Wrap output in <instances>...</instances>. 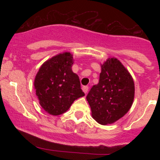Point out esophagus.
<instances>
[{
	"instance_id": "esophagus-1",
	"label": "esophagus",
	"mask_w": 160,
	"mask_h": 160,
	"mask_svg": "<svg viewBox=\"0 0 160 160\" xmlns=\"http://www.w3.org/2000/svg\"><path fill=\"white\" fill-rule=\"evenodd\" d=\"M82 89H83V91L87 94L88 92V89H89V88H88V86H84V87H83V88H82Z\"/></svg>"
}]
</instances>
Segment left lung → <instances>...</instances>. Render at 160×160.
<instances>
[{
	"label": "left lung",
	"instance_id": "left-lung-1",
	"mask_svg": "<svg viewBox=\"0 0 160 160\" xmlns=\"http://www.w3.org/2000/svg\"><path fill=\"white\" fill-rule=\"evenodd\" d=\"M101 66L99 82L92 87L87 101L93 118L106 125L117 122L130 110L135 98V83L117 58H108Z\"/></svg>",
	"mask_w": 160,
	"mask_h": 160
}]
</instances>
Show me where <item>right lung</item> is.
<instances>
[{
    "instance_id": "add662e5",
    "label": "right lung",
    "mask_w": 160,
    "mask_h": 160,
    "mask_svg": "<svg viewBox=\"0 0 160 160\" xmlns=\"http://www.w3.org/2000/svg\"><path fill=\"white\" fill-rule=\"evenodd\" d=\"M73 62L72 55L64 52L46 60L36 73L35 93L41 107L49 114H63L75 100L85 95L78 75L72 70Z\"/></svg>"
}]
</instances>
